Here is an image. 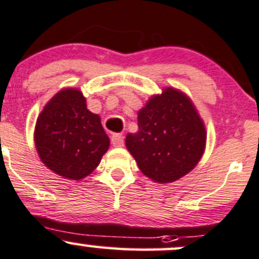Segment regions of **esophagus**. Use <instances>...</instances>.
I'll use <instances>...</instances> for the list:
<instances>
[{"label":"esophagus","instance_id":"obj_1","mask_svg":"<svg viewBox=\"0 0 259 259\" xmlns=\"http://www.w3.org/2000/svg\"><path fill=\"white\" fill-rule=\"evenodd\" d=\"M110 140H112V145L114 147H121L124 145V138L121 134H113Z\"/></svg>","mask_w":259,"mask_h":259}]
</instances>
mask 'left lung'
Returning a JSON list of instances; mask_svg holds the SVG:
<instances>
[{"label":"left lung","mask_w":259,"mask_h":259,"mask_svg":"<svg viewBox=\"0 0 259 259\" xmlns=\"http://www.w3.org/2000/svg\"><path fill=\"white\" fill-rule=\"evenodd\" d=\"M139 130L125 145L140 171L157 183H172L198 164L205 150L206 132L194 104L168 87L152 96L138 113Z\"/></svg>","instance_id":"8db88e82"}]
</instances>
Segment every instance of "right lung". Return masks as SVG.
Masks as SVG:
<instances>
[{
    "label": "right lung",
    "instance_id": "right-lung-1",
    "mask_svg": "<svg viewBox=\"0 0 259 259\" xmlns=\"http://www.w3.org/2000/svg\"><path fill=\"white\" fill-rule=\"evenodd\" d=\"M42 163L67 180L79 181L96 169L109 149L101 118L87 109L76 88H65L45 104L34 130Z\"/></svg>",
    "mask_w": 259,
    "mask_h": 259
}]
</instances>
